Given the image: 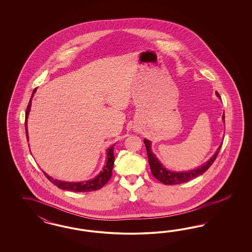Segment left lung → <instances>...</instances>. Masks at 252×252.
<instances>
[{
  "label": "left lung",
  "instance_id": "left-lung-1",
  "mask_svg": "<svg viewBox=\"0 0 252 252\" xmlns=\"http://www.w3.org/2000/svg\"><path fill=\"white\" fill-rule=\"evenodd\" d=\"M216 95L221 98V96L219 95L218 92H216ZM222 118L224 121V114L222 115ZM144 143H145L146 150H147V154H148V161L151 167V171L153 173V176H155L160 182L164 185H178V184L185 183L188 182L191 179L200 176L202 174H204L209 168L211 167V165L214 162L215 159L218 156V153L221 150V145L219 146L218 150L216 151V153H214V156L207 161L206 163H204L202 166L197 168L195 170H191L189 172H180V173H176V172H171L166 170L164 166L161 165L160 161L155 157V155L153 154L152 150H151V142L148 139H144Z\"/></svg>",
  "mask_w": 252,
  "mask_h": 252
}]
</instances>
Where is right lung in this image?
Here are the masks:
<instances>
[{
	"label": "right lung",
	"instance_id": "add662e5",
	"mask_svg": "<svg viewBox=\"0 0 252 252\" xmlns=\"http://www.w3.org/2000/svg\"><path fill=\"white\" fill-rule=\"evenodd\" d=\"M35 92H36V89L32 92V96H33V94L35 93ZM31 99H32V97L30 99V102H29L28 107H27L26 121H25V125H26V136H27V139L28 140H29V135H28V129H27V119H28V116H29L30 110H31ZM114 146L115 145L112 146L107 151L106 164L104 165L102 171L92 180L84 181V182H77V183L62 182V181L55 180L53 177L47 176V174H45V173H44V175L52 183L54 184V186H56L60 189L74 191V192H91V191L98 190L99 189H101L109 181V179L111 178L112 174H113V167H114V163H115V155H114V150H113Z\"/></svg>",
	"mask_w": 252,
	"mask_h": 252
}]
</instances>
